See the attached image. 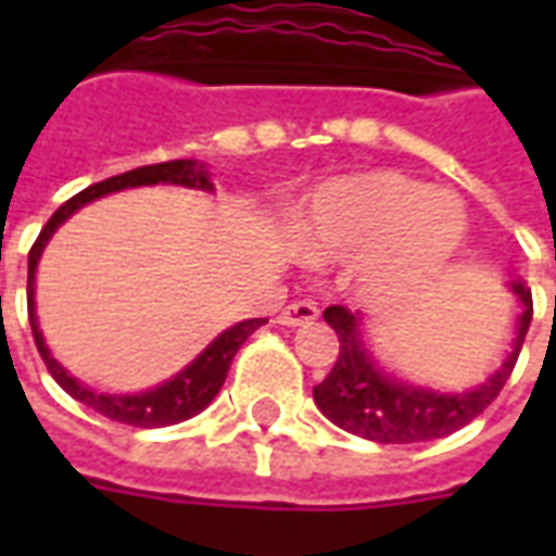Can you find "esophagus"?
Instances as JSON below:
<instances>
[{"mask_svg": "<svg viewBox=\"0 0 556 556\" xmlns=\"http://www.w3.org/2000/svg\"><path fill=\"white\" fill-rule=\"evenodd\" d=\"M318 318V306L309 301H294L289 303L282 313H279V325L286 327H301V325H309V321H315Z\"/></svg>", "mask_w": 556, "mask_h": 556, "instance_id": "34e87169", "label": "esophagus"}]
</instances>
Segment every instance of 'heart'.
<instances>
[{"mask_svg":"<svg viewBox=\"0 0 556 556\" xmlns=\"http://www.w3.org/2000/svg\"><path fill=\"white\" fill-rule=\"evenodd\" d=\"M467 231L458 199L399 172H361L325 184L298 211L294 250L313 262H357L369 298L393 301L426 289L450 267Z\"/></svg>","mask_w":556,"mask_h":556,"instance_id":"obj_1","label":"heart"}]
</instances>
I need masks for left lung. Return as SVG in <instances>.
Here are the masks:
<instances>
[{"label":"left lung","mask_w":556,"mask_h":556,"mask_svg":"<svg viewBox=\"0 0 556 556\" xmlns=\"http://www.w3.org/2000/svg\"><path fill=\"white\" fill-rule=\"evenodd\" d=\"M513 291L525 306L515 327L513 351L485 384L467 393H438L390 378L363 345L361 313H351L345 306H327L325 321L337 330L339 357L325 381L313 387L315 405L339 429L378 443L434 441L465 429L470 419H477L497 399L525 345L527 327L533 318V298L521 279H515Z\"/></svg>","instance_id":"1"}]
</instances>
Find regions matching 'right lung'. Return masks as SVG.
<instances>
[{"label": "right lung", "mask_w": 556, "mask_h": 556, "mask_svg": "<svg viewBox=\"0 0 556 556\" xmlns=\"http://www.w3.org/2000/svg\"><path fill=\"white\" fill-rule=\"evenodd\" d=\"M142 184H181V187H199V190H211L207 181V169L195 160H169V163H154V166H139L125 175H113L101 184H91L83 193L71 195L65 205L55 211L53 217L47 219V226L38 235V241L31 243L29 250V286H26V301H29V325L35 345L41 351L47 369L55 378V384L62 387L65 393L89 405L91 410H98L101 417L125 422V426H137V429H160V426H175L184 419L195 417L199 410H205L214 396L219 393V387L229 375V366L235 361V354L241 349L247 339L253 337L255 330L267 325V318H247L241 325L223 330L211 345H207L190 366H184L181 372L172 375L169 381H163L160 387H151L146 393H134V396H110V393H94L91 387L79 384L77 378L71 375L53 361L50 349L43 345L41 330H38V318H35V267L41 258L43 247L53 238V231L65 223L74 211L83 205H89L94 199H101L115 190L125 187H142Z\"/></svg>", "instance_id": "right-lung-1"}]
</instances>
